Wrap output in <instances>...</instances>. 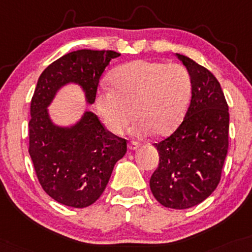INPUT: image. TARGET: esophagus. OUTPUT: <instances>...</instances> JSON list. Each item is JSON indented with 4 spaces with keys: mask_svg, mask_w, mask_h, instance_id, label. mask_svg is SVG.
<instances>
[{
    "mask_svg": "<svg viewBox=\"0 0 252 252\" xmlns=\"http://www.w3.org/2000/svg\"><path fill=\"white\" fill-rule=\"evenodd\" d=\"M138 147H139V143H138V142H136V141H130L129 144H128V148L130 150H136Z\"/></svg>",
    "mask_w": 252,
    "mask_h": 252,
    "instance_id": "34e87169",
    "label": "esophagus"
}]
</instances>
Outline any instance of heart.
<instances>
[{"label": "heart", "instance_id": "1", "mask_svg": "<svg viewBox=\"0 0 252 252\" xmlns=\"http://www.w3.org/2000/svg\"><path fill=\"white\" fill-rule=\"evenodd\" d=\"M111 88L96 94V107L105 126L122 134L132 117L138 135L168 136L180 126L191 96V77L183 64L132 61L110 74Z\"/></svg>", "mask_w": 252, "mask_h": 252}]
</instances>
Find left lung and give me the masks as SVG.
I'll return each mask as SVG.
<instances>
[{
	"instance_id": "1",
	"label": "left lung",
	"mask_w": 252,
	"mask_h": 252,
	"mask_svg": "<svg viewBox=\"0 0 252 252\" xmlns=\"http://www.w3.org/2000/svg\"><path fill=\"white\" fill-rule=\"evenodd\" d=\"M176 56L190 72L191 102L174 134L155 143L159 163L150 189L160 204L181 210L199 204L220 183L229 148V108L213 72Z\"/></svg>"
}]
</instances>
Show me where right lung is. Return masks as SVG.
Here are the masks:
<instances>
[{"label": "right lung", "instance_id": "obj_1", "mask_svg": "<svg viewBox=\"0 0 252 252\" xmlns=\"http://www.w3.org/2000/svg\"><path fill=\"white\" fill-rule=\"evenodd\" d=\"M113 50L82 49L60 57L44 69L30 103L29 155L42 189L56 202L86 208L101 197L114 165L126 153V139L105 129L87 111L71 128L51 123L47 107L57 90L75 82L86 92L88 103L96 98L99 77L113 59Z\"/></svg>", "mask_w": 252, "mask_h": 252}]
</instances>
